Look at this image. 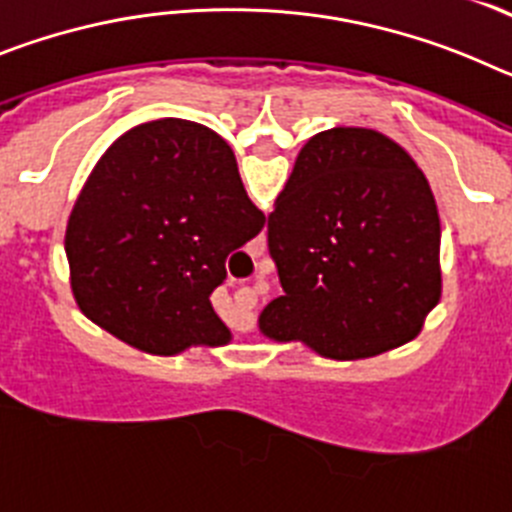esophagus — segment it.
Masks as SVG:
<instances>
[{
    "instance_id": "34e87169",
    "label": "esophagus",
    "mask_w": 512,
    "mask_h": 512,
    "mask_svg": "<svg viewBox=\"0 0 512 512\" xmlns=\"http://www.w3.org/2000/svg\"><path fill=\"white\" fill-rule=\"evenodd\" d=\"M256 300H259L256 289H243V292H241V305L243 307H253V305H256Z\"/></svg>"
}]
</instances>
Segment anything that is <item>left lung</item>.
Masks as SVG:
<instances>
[{
    "label": "left lung",
    "mask_w": 512,
    "mask_h": 512,
    "mask_svg": "<svg viewBox=\"0 0 512 512\" xmlns=\"http://www.w3.org/2000/svg\"><path fill=\"white\" fill-rule=\"evenodd\" d=\"M438 246L436 200L405 148L366 128L318 133L269 215L284 295L261 330L338 361L413 341L441 297Z\"/></svg>",
    "instance_id": "left-lung-1"
}]
</instances>
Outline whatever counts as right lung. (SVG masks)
Instances as JSON below:
<instances>
[{"label":"right lung","mask_w":512,"mask_h":512,"mask_svg":"<svg viewBox=\"0 0 512 512\" xmlns=\"http://www.w3.org/2000/svg\"><path fill=\"white\" fill-rule=\"evenodd\" d=\"M264 223L215 130L179 117L143 122L104 151L71 210L76 305L146 354L223 346L230 330L210 295L230 253Z\"/></svg>","instance_id":"add662e5"}]
</instances>
